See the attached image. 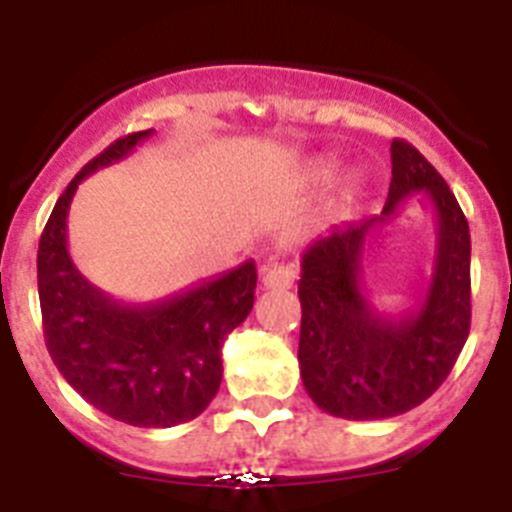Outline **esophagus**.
Instances as JSON below:
<instances>
[{
	"label": "esophagus",
	"mask_w": 512,
	"mask_h": 512,
	"mask_svg": "<svg viewBox=\"0 0 512 512\" xmlns=\"http://www.w3.org/2000/svg\"><path fill=\"white\" fill-rule=\"evenodd\" d=\"M297 271L292 264H279V261H271L264 266V274H261V284L264 289H289L295 284Z\"/></svg>",
	"instance_id": "esophagus-1"
}]
</instances>
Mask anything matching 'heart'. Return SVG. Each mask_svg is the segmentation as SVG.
Instances as JSON below:
<instances>
[{
    "label": "heart",
    "instance_id": "heart-1",
    "mask_svg": "<svg viewBox=\"0 0 512 512\" xmlns=\"http://www.w3.org/2000/svg\"><path fill=\"white\" fill-rule=\"evenodd\" d=\"M336 174H338L336 161H320V164H315L310 171H307V184H312V187H323V184L333 182ZM361 200H364V184H361L359 179H351V182H346V187L338 192L333 205H330V215L348 217L356 207H359Z\"/></svg>",
    "mask_w": 512,
    "mask_h": 512
}]
</instances>
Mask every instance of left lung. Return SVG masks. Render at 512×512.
<instances>
[{
  "label": "left lung",
  "instance_id": "1",
  "mask_svg": "<svg viewBox=\"0 0 512 512\" xmlns=\"http://www.w3.org/2000/svg\"><path fill=\"white\" fill-rule=\"evenodd\" d=\"M382 215L333 228L302 253L300 377L320 410L346 420L408 413L443 384L469 336V223L449 184L405 140H392ZM428 193L437 220L432 279L400 316L376 310L363 287L368 233Z\"/></svg>",
  "mask_w": 512,
  "mask_h": 512
}]
</instances>
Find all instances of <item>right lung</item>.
Segmentation results:
<instances>
[{
	"label": "right lung",
	"instance_id": "1",
	"mask_svg": "<svg viewBox=\"0 0 512 512\" xmlns=\"http://www.w3.org/2000/svg\"><path fill=\"white\" fill-rule=\"evenodd\" d=\"M153 130L115 140L58 197L38 246V295L45 346L63 379L94 408L138 428L197 418L220 390L225 336L248 318L256 261L135 305L94 287L71 261L69 207L97 169L128 158Z\"/></svg>",
	"mask_w": 512,
	"mask_h": 512
}]
</instances>
